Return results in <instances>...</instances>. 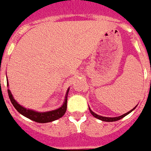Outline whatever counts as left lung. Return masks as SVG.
Instances as JSON below:
<instances>
[{"instance_id":"obj_1","label":"left lung","mask_w":151,"mask_h":151,"mask_svg":"<svg viewBox=\"0 0 151 151\" xmlns=\"http://www.w3.org/2000/svg\"><path fill=\"white\" fill-rule=\"evenodd\" d=\"M136 106H135V107L132 109V110H131L130 111H129L128 113H126V114H124L123 115H121V116H119V117H102V116H100V115H98L96 114H95L92 110H91V109L89 108V110H90V112H91V114H92L93 116H94L95 117H96V118H98V119L101 120V121H103V122H116V121H118V120L120 119H122V118H123L124 117H125L126 115H128L129 114V113H131L132 110L136 108Z\"/></svg>"}]
</instances>
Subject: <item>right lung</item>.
Listing matches in <instances>:
<instances>
[{
  "label": "right lung",
  "mask_w": 151,
  "mask_h": 151,
  "mask_svg": "<svg viewBox=\"0 0 151 151\" xmlns=\"http://www.w3.org/2000/svg\"><path fill=\"white\" fill-rule=\"evenodd\" d=\"M7 85H8V83H7ZM69 90H70V88L67 89L65 100H64L63 106H61V107L58 108L56 110L48 111V112H37V111H34V110L23 107L15 100L9 89L8 90V93L11 102H12V105L14 106V107L16 109L18 112L20 113L24 117H27V118H29V119L32 120L34 122H37V123H47V122H51L59 119V118L62 117L65 114L66 107H67L66 104H67V96H68Z\"/></svg>",
  "instance_id": "right-lung-1"
}]
</instances>
